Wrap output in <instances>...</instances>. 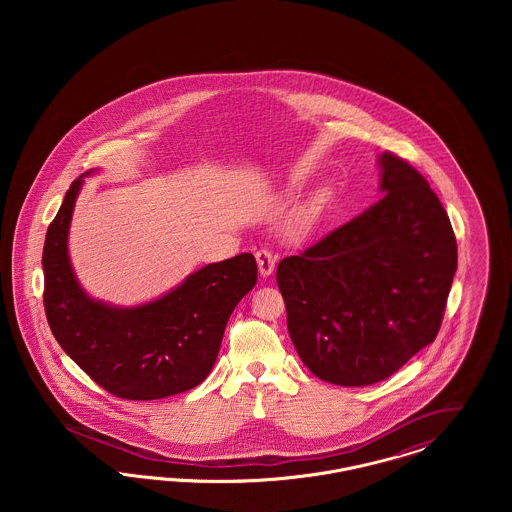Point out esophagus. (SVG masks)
Returning <instances> with one entry per match:
<instances>
[{"label":"esophagus","mask_w":512,"mask_h":512,"mask_svg":"<svg viewBox=\"0 0 512 512\" xmlns=\"http://www.w3.org/2000/svg\"><path fill=\"white\" fill-rule=\"evenodd\" d=\"M255 259H257L259 272H261V276H263V278H265V276H270V274L274 272V267H276V257H274L268 249H259V251L255 253Z\"/></svg>","instance_id":"1"}]
</instances>
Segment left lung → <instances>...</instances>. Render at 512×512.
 Instances as JSON below:
<instances>
[{
  "label": "left lung",
  "instance_id": "left-lung-1",
  "mask_svg": "<svg viewBox=\"0 0 512 512\" xmlns=\"http://www.w3.org/2000/svg\"><path fill=\"white\" fill-rule=\"evenodd\" d=\"M378 165L384 197L276 270L297 355L347 388L386 380L436 340L457 270L426 178L390 151Z\"/></svg>",
  "mask_w": 512,
  "mask_h": 512
}]
</instances>
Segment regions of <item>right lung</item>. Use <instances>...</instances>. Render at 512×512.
<instances>
[{
    "label": "right lung",
    "mask_w": 512,
    "mask_h": 512,
    "mask_svg": "<svg viewBox=\"0 0 512 512\" xmlns=\"http://www.w3.org/2000/svg\"><path fill=\"white\" fill-rule=\"evenodd\" d=\"M49 224L42 255L44 309L63 351L121 399L151 401L199 386L219 355L226 322L257 282L251 253L211 263L138 307H113L82 290L69 259V228L84 176Z\"/></svg>",
    "instance_id": "add662e5"
}]
</instances>
